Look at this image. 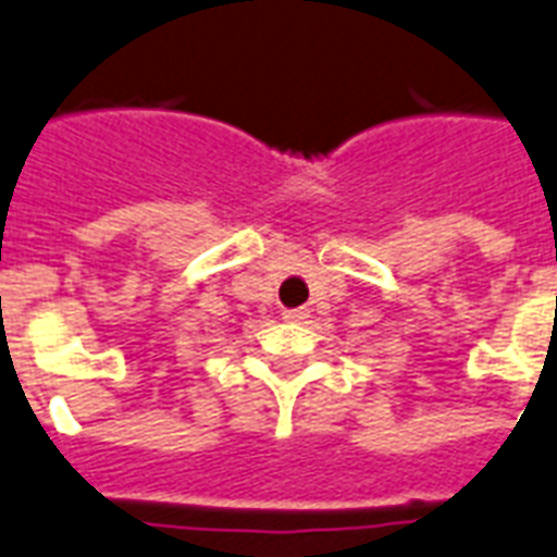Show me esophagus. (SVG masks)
<instances>
[{"instance_id": "esophagus-1", "label": "esophagus", "mask_w": 557, "mask_h": 557, "mask_svg": "<svg viewBox=\"0 0 557 557\" xmlns=\"http://www.w3.org/2000/svg\"><path fill=\"white\" fill-rule=\"evenodd\" d=\"M310 315V312L304 310V307H298V310H283V319L286 321H304Z\"/></svg>"}]
</instances>
